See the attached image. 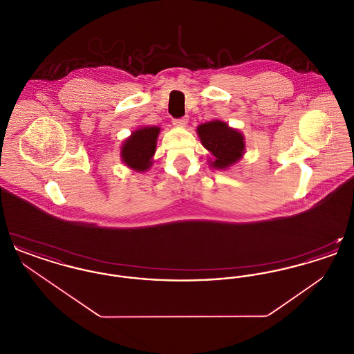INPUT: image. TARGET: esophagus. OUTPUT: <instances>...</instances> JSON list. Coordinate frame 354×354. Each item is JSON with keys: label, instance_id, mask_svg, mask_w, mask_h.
<instances>
[{"label": "esophagus", "instance_id": "34e87169", "mask_svg": "<svg viewBox=\"0 0 354 354\" xmlns=\"http://www.w3.org/2000/svg\"><path fill=\"white\" fill-rule=\"evenodd\" d=\"M172 123H174L175 126H178V127H185L187 123H188V118L183 117V118L174 119Z\"/></svg>", "mask_w": 354, "mask_h": 354}]
</instances>
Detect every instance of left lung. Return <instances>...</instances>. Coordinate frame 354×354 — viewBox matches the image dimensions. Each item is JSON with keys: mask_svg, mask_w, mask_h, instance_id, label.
Masks as SVG:
<instances>
[{"mask_svg": "<svg viewBox=\"0 0 354 354\" xmlns=\"http://www.w3.org/2000/svg\"><path fill=\"white\" fill-rule=\"evenodd\" d=\"M203 146L214 155L215 169H227L236 163L244 152V139L237 130L220 120H212L198 127Z\"/></svg>", "mask_w": 354, "mask_h": 354, "instance_id": "1", "label": "left lung"}]
</instances>
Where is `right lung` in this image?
I'll list each match as a JSON object with an SVG mask.
<instances>
[{"mask_svg": "<svg viewBox=\"0 0 354 354\" xmlns=\"http://www.w3.org/2000/svg\"><path fill=\"white\" fill-rule=\"evenodd\" d=\"M159 127H143L136 130L122 146L123 162L136 171H146L151 167V158L156 149Z\"/></svg>", "mask_w": 354, "mask_h": 354, "instance_id": "1", "label": "right lung"}]
</instances>
